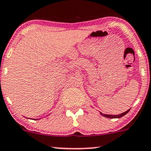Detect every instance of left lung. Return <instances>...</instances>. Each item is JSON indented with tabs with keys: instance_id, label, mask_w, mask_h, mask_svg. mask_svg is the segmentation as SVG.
Instances as JSON below:
<instances>
[{
	"instance_id": "left-lung-1",
	"label": "left lung",
	"mask_w": 151,
	"mask_h": 151,
	"mask_svg": "<svg viewBox=\"0 0 151 151\" xmlns=\"http://www.w3.org/2000/svg\"><path fill=\"white\" fill-rule=\"evenodd\" d=\"M130 109H129L128 110H127L126 111H125V112L123 113H121L120 114H117V115H111V114H103L102 112H100L101 113V114L102 116H105V117H107V118H110V119H116V118H121V117H122L124 116V115H126L127 113L129 111H130Z\"/></svg>"
}]
</instances>
